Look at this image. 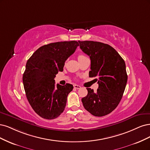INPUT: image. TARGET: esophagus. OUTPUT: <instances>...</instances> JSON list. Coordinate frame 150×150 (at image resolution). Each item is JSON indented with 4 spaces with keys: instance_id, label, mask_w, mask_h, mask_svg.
<instances>
[{
    "instance_id": "esophagus-1",
    "label": "esophagus",
    "mask_w": 150,
    "mask_h": 150,
    "mask_svg": "<svg viewBox=\"0 0 150 150\" xmlns=\"http://www.w3.org/2000/svg\"><path fill=\"white\" fill-rule=\"evenodd\" d=\"M74 87L75 88H76V89H79L81 88V86L80 85H74Z\"/></svg>"
}]
</instances>
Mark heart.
I'll list each match as a JSON object with an SVG mask.
<instances>
[{
    "mask_svg": "<svg viewBox=\"0 0 150 150\" xmlns=\"http://www.w3.org/2000/svg\"><path fill=\"white\" fill-rule=\"evenodd\" d=\"M84 57H86L84 56V55H79L78 56V59H83V58H84Z\"/></svg>",
    "mask_w": 150,
    "mask_h": 150,
    "instance_id": "b5f03b06",
    "label": "heart"
}]
</instances>
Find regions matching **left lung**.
<instances>
[{
  "label": "left lung",
  "mask_w": 150,
  "mask_h": 150,
  "mask_svg": "<svg viewBox=\"0 0 150 150\" xmlns=\"http://www.w3.org/2000/svg\"><path fill=\"white\" fill-rule=\"evenodd\" d=\"M80 47L90 57V77H96V91L86 88L88 94L81 99L84 108L95 117L113 111L122 100L128 76L124 60L112 47L99 42L79 41Z\"/></svg>",
  "instance_id": "8db88e82"
}]
</instances>
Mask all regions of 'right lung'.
Instances as JSON below:
<instances>
[{
  "mask_svg": "<svg viewBox=\"0 0 150 150\" xmlns=\"http://www.w3.org/2000/svg\"><path fill=\"white\" fill-rule=\"evenodd\" d=\"M78 46L76 41L51 43L38 48L27 62L22 78L24 90L32 108L43 118L55 119L65 110L74 86L55 85L54 79Z\"/></svg>",
  "mask_w": 150,
  "mask_h": 150,
  "instance_id": "add662e5",
  "label": "right lung"
}]
</instances>
